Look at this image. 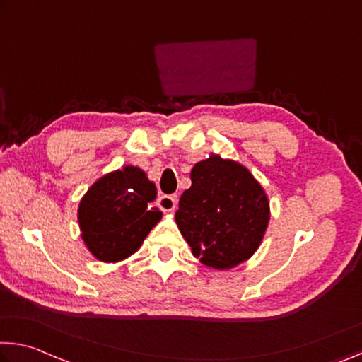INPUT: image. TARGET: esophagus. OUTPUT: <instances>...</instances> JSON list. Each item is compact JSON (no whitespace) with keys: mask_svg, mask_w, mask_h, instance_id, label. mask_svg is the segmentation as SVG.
Returning a JSON list of instances; mask_svg holds the SVG:
<instances>
[{"mask_svg":"<svg viewBox=\"0 0 362 362\" xmlns=\"http://www.w3.org/2000/svg\"><path fill=\"white\" fill-rule=\"evenodd\" d=\"M156 204H158V208H159L160 211H164V212H170V211H174V209H175V206H177V199H175L174 197H169V194H163V197H159V198H158Z\"/></svg>","mask_w":362,"mask_h":362,"instance_id":"esophagus-1","label":"esophagus"}]
</instances>
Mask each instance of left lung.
Masks as SVG:
<instances>
[{"label": "left lung", "mask_w": 362, "mask_h": 362, "mask_svg": "<svg viewBox=\"0 0 362 362\" xmlns=\"http://www.w3.org/2000/svg\"><path fill=\"white\" fill-rule=\"evenodd\" d=\"M175 222L194 257L230 269L259 248L269 223L267 194L245 165L211 154L194 164Z\"/></svg>", "instance_id": "8db88e82"}]
</instances>
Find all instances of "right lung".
<instances>
[{"instance_id":"1","label":"right lung","mask_w":362,"mask_h":362,"mask_svg":"<svg viewBox=\"0 0 362 362\" xmlns=\"http://www.w3.org/2000/svg\"><path fill=\"white\" fill-rule=\"evenodd\" d=\"M154 198L156 185L135 165L96 180L78 204V226L90 253L103 262L134 255L163 217L158 208H148Z\"/></svg>"}]
</instances>
